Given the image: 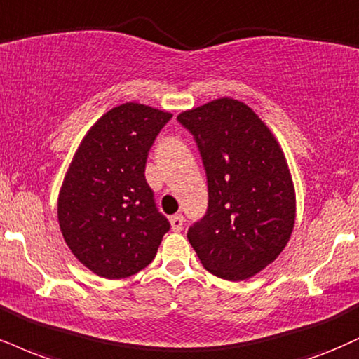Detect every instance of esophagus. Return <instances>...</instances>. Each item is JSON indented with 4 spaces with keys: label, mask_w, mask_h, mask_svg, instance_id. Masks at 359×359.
I'll use <instances>...</instances> for the list:
<instances>
[{
    "label": "esophagus",
    "mask_w": 359,
    "mask_h": 359,
    "mask_svg": "<svg viewBox=\"0 0 359 359\" xmlns=\"http://www.w3.org/2000/svg\"><path fill=\"white\" fill-rule=\"evenodd\" d=\"M170 226H172V231H174V232L182 231V227H184V217H182V215H180V214L172 215V217H170Z\"/></svg>",
    "instance_id": "obj_1"
}]
</instances>
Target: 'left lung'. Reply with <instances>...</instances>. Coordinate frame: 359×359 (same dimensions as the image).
Here are the masks:
<instances>
[{
  "instance_id": "left-lung-1",
  "label": "left lung",
  "mask_w": 359,
  "mask_h": 359,
  "mask_svg": "<svg viewBox=\"0 0 359 359\" xmlns=\"http://www.w3.org/2000/svg\"><path fill=\"white\" fill-rule=\"evenodd\" d=\"M196 137L209 209L187 239L210 274L244 280L283 252L296 221V191L271 128L244 102L222 97L179 114Z\"/></svg>"
}]
</instances>
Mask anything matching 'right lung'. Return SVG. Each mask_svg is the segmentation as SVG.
Here are the masks:
<instances>
[{
  "label": "right lung",
  "mask_w": 359,
  "mask_h": 359,
  "mask_svg": "<svg viewBox=\"0 0 359 359\" xmlns=\"http://www.w3.org/2000/svg\"><path fill=\"white\" fill-rule=\"evenodd\" d=\"M172 118L127 102L103 114L81 138L58 194V224L72 254L93 274L123 279L157 254L170 224L145 180L149 150Z\"/></svg>",
  "instance_id": "add662e5"
}]
</instances>
